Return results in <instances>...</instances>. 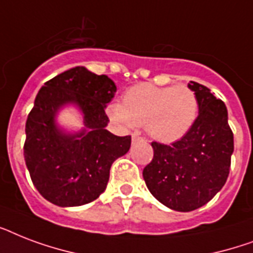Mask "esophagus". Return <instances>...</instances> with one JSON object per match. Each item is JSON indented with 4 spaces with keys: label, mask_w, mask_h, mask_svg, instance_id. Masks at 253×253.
Wrapping results in <instances>:
<instances>
[{
    "label": "esophagus",
    "mask_w": 253,
    "mask_h": 253,
    "mask_svg": "<svg viewBox=\"0 0 253 253\" xmlns=\"http://www.w3.org/2000/svg\"><path fill=\"white\" fill-rule=\"evenodd\" d=\"M140 140H143V138H140V136H139V134H132V143L140 142Z\"/></svg>",
    "instance_id": "obj_1"
}]
</instances>
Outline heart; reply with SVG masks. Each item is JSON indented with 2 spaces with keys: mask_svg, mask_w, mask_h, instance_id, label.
Segmentation results:
<instances>
[{
  "mask_svg": "<svg viewBox=\"0 0 253 253\" xmlns=\"http://www.w3.org/2000/svg\"><path fill=\"white\" fill-rule=\"evenodd\" d=\"M109 113L123 126L144 125L151 138L173 143L188 134L196 122L198 98L185 85L160 87L139 84L127 90L125 103H113Z\"/></svg>",
  "mask_w": 253,
  "mask_h": 253,
  "instance_id": "1",
  "label": "heart"
}]
</instances>
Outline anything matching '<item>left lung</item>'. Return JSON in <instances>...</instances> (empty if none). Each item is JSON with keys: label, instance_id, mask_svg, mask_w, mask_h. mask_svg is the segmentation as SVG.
<instances>
[{"label": "left lung", "instance_id": "1", "mask_svg": "<svg viewBox=\"0 0 253 253\" xmlns=\"http://www.w3.org/2000/svg\"><path fill=\"white\" fill-rule=\"evenodd\" d=\"M198 98V117L188 134L172 144L152 142L154 159L143 169L151 194L167 208L192 211L204 206L226 184L234 134L227 107L210 89L190 81Z\"/></svg>", "mask_w": 253, "mask_h": 253}]
</instances>
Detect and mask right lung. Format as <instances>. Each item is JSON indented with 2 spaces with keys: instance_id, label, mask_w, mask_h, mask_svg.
<instances>
[{
  "instance_id": "right-lung-1",
  "label": "right lung",
  "mask_w": 253,
  "mask_h": 253,
  "mask_svg": "<svg viewBox=\"0 0 253 253\" xmlns=\"http://www.w3.org/2000/svg\"><path fill=\"white\" fill-rule=\"evenodd\" d=\"M117 86L106 75L75 67L47 81L38 93L26 122L23 155L33 184L51 204L72 208L97 200L106 189L111 164L130 150L131 136L106 130L105 107ZM76 106L84 127L69 133L56 117Z\"/></svg>"
}]
</instances>
